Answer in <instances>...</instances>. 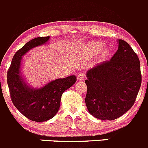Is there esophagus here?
<instances>
[{
	"label": "esophagus",
	"instance_id": "obj_1",
	"mask_svg": "<svg viewBox=\"0 0 148 148\" xmlns=\"http://www.w3.org/2000/svg\"><path fill=\"white\" fill-rule=\"evenodd\" d=\"M85 77H86V75H85L84 73H80L77 75V80L78 81H83L84 80Z\"/></svg>",
	"mask_w": 148,
	"mask_h": 148
}]
</instances>
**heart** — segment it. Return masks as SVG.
Masks as SVG:
<instances>
[{"mask_svg":"<svg viewBox=\"0 0 148 148\" xmlns=\"http://www.w3.org/2000/svg\"><path fill=\"white\" fill-rule=\"evenodd\" d=\"M103 43L101 42H92L89 43V45L86 47V49H85V52L86 55H89V56H94L96 55L103 48ZM108 54V49H104L102 53V56H105Z\"/></svg>","mask_w":148,"mask_h":148,"instance_id":"1","label":"heart"}]
</instances>
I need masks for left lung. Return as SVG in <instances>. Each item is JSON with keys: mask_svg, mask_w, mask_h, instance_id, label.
<instances>
[{"mask_svg": "<svg viewBox=\"0 0 148 148\" xmlns=\"http://www.w3.org/2000/svg\"><path fill=\"white\" fill-rule=\"evenodd\" d=\"M118 42L112 59L86 73V106L90 114L101 120L116 119L131 109L141 86L138 56L127 42Z\"/></svg>", "mask_w": 148, "mask_h": 148, "instance_id": "obj_1", "label": "left lung"}]
</instances>
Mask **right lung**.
<instances>
[{"label":"right lung","instance_id":"1","mask_svg":"<svg viewBox=\"0 0 148 148\" xmlns=\"http://www.w3.org/2000/svg\"><path fill=\"white\" fill-rule=\"evenodd\" d=\"M49 39V36L37 37L28 42L16 52L7 72V83L13 103L24 116L34 122H45L54 117L59 110L63 92L76 82L75 76L71 75L52 80L41 88L33 89L21 77L20 64L23 55Z\"/></svg>","mask_w":148,"mask_h":148}]
</instances>
